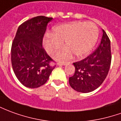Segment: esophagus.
<instances>
[{"label":"esophagus","instance_id":"esophagus-1","mask_svg":"<svg viewBox=\"0 0 121 121\" xmlns=\"http://www.w3.org/2000/svg\"><path fill=\"white\" fill-rule=\"evenodd\" d=\"M67 64V62H59L58 63V65H60V66H61V65H66Z\"/></svg>","mask_w":121,"mask_h":121}]
</instances>
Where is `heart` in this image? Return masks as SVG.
Returning a JSON list of instances; mask_svg holds the SVG:
<instances>
[{
  "mask_svg": "<svg viewBox=\"0 0 121 121\" xmlns=\"http://www.w3.org/2000/svg\"><path fill=\"white\" fill-rule=\"evenodd\" d=\"M98 37V29L91 22H73L57 25L52 29V33H47L43 40L44 46L49 54H52L63 46L65 48L54 54L56 60H66L72 56L77 57L88 54L96 44Z\"/></svg>",
  "mask_w": 121,
  "mask_h": 121,
  "instance_id": "1",
  "label": "heart"
}]
</instances>
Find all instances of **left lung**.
Returning a JSON list of instances; mask_svg holds the SVG:
<instances>
[{"mask_svg":"<svg viewBox=\"0 0 121 121\" xmlns=\"http://www.w3.org/2000/svg\"><path fill=\"white\" fill-rule=\"evenodd\" d=\"M102 32V40L96 50L84 60L73 63L75 73L69 77V82L78 92L88 93L96 90L108 74L111 61V43L104 29Z\"/></svg>","mask_w":121,"mask_h":121,"instance_id":"1","label":"left lung"}]
</instances>
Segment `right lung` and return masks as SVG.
I'll return each mask as SVG.
<instances>
[{"label": "right lung", "mask_w": 121, "mask_h": 121, "mask_svg": "<svg viewBox=\"0 0 121 121\" xmlns=\"http://www.w3.org/2000/svg\"><path fill=\"white\" fill-rule=\"evenodd\" d=\"M52 17L40 16L29 19L19 26L11 48V61L17 78L25 86L36 88L48 81L55 67L43 47L48 23Z\"/></svg>", "instance_id": "add662e5"}]
</instances>
